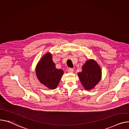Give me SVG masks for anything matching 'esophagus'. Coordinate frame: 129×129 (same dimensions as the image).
I'll list each match as a JSON object with an SVG mask.
<instances>
[{"label": "esophagus", "mask_w": 129, "mask_h": 129, "mask_svg": "<svg viewBox=\"0 0 129 129\" xmlns=\"http://www.w3.org/2000/svg\"><path fill=\"white\" fill-rule=\"evenodd\" d=\"M68 73H73V72H74V70H73V68H69V69L68 70Z\"/></svg>", "instance_id": "obj_1"}]
</instances>
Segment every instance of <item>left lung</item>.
I'll list each match as a JSON object with an SVG mask.
<instances>
[{
	"label": "left lung",
	"mask_w": 129,
	"mask_h": 129,
	"mask_svg": "<svg viewBox=\"0 0 129 129\" xmlns=\"http://www.w3.org/2000/svg\"><path fill=\"white\" fill-rule=\"evenodd\" d=\"M82 69V72L78 74L80 82L85 89L90 90L101 80V68L95 61L88 60L84 64Z\"/></svg>",
	"instance_id": "obj_1"
}]
</instances>
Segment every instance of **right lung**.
Returning a JSON list of instances; mask_svg holds the SVG:
<instances>
[{
    "label": "right lung",
    "mask_w": 129,
    "mask_h": 129,
    "mask_svg": "<svg viewBox=\"0 0 129 129\" xmlns=\"http://www.w3.org/2000/svg\"><path fill=\"white\" fill-rule=\"evenodd\" d=\"M36 72L40 82L51 89L56 88L63 74V71L56 69L49 53L46 54L38 62Z\"/></svg>",
    "instance_id": "right-lung-1"
}]
</instances>
